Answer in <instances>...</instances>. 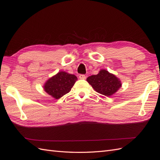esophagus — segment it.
Instances as JSON below:
<instances>
[{"instance_id":"esophagus-1","label":"esophagus","mask_w":160,"mask_h":160,"mask_svg":"<svg viewBox=\"0 0 160 160\" xmlns=\"http://www.w3.org/2000/svg\"><path fill=\"white\" fill-rule=\"evenodd\" d=\"M79 78L81 79V80L86 79V76L84 75V74H80V75L79 76Z\"/></svg>"}]
</instances>
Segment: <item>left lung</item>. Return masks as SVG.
<instances>
[{
    "label": "left lung",
    "mask_w": 160,
    "mask_h": 160,
    "mask_svg": "<svg viewBox=\"0 0 160 160\" xmlns=\"http://www.w3.org/2000/svg\"><path fill=\"white\" fill-rule=\"evenodd\" d=\"M87 81L96 92L108 97L117 92L122 86L120 79L106 69H101L97 75L88 77Z\"/></svg>",
    "instance_id": "8db88e82"
}]
</instances>
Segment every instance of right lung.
Instances as JSON below:
<instances>
[{
    "label": "right lung",
    "mask_w": 160,
    "mask_h": 160,
    "mask_svg": "<svg viewBox=\"0 0 160 160\" xmlns=\"http://www.w3.org/2000/svg\"><path fill=\"white\" fill-rule=\"evenodd\" d=\"M77 80V77L73 74L62 71L50 78L43 87L48 95L58 99L71 91Z\"/></svg>",
    "instance_id": "right-lung-1"
}]
</instances>
